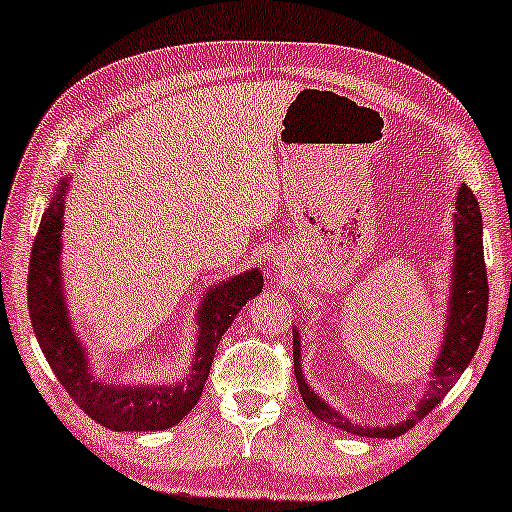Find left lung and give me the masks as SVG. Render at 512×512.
<instances>
[{"instance_id":"8db88e82","label":"left lung","mask_w":512,"mask_h":512,"mask_svg":"<svg viewBox=\"0 0 512 512\" xmlns=\"http://www.w3.org/2000/svg\"><path fill=\"white\" fill-rule=\"evenodd\" d=\"M454 256L450 263V284H447V314L443 324V340H440L436 361L426 370L424 396L419 398L417 408L408 417L396 424L387 426H368L354 424L338 408L324 401L305 380L303 373V354H300V333L293 331V368H296V380L300 396L307 408L317 415L321 422L335 426V429L352 433V436L368 438H398L410 431L419 419L429 415L443 396L457 384L461 373L471 363L475 349H478L482 333H485L487 321V268H485V249H482V214L480 205L466 184L459 186L454 195Z\"/></svg>"}]
</instances>
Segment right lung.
Wrapping results in <instances>:
<instances>
[{
	"instance_id": "add662e5",
	"label": "right lung",
	"mask_w": 512,
	"mask_h": 512,
	"mask_svg": "<svg viewBox=\"0 0 512 512\" xmlns=\"http://www.w3.org/2000/svg\"><path fill=\"white\" fill-rule=\"evenodd\" d=\"M74 174H65L55 186L41 214L37 240L32 244L27 272V310L39 347L67 394L76 405L111 431H163L179 424L200 401L214 352L221 335L233 324L237 312L263 291L258 268L221 279L209 286L195 310V352L186 375L170 384L109 382L93 373L88 347L74 331L62 284V214L65 195Z\"/></svg>"
}]
</instances>
